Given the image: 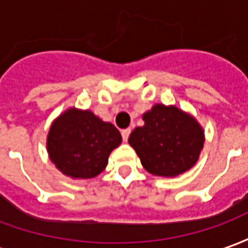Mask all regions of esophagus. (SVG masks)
Wrapping results in <instances>:
<instances>
[{
	"instance_id": "obj_1",
	"label": "esophagus",
	"mask_w": 248,
	"mask_h": 248,
	"mask_svg": "<svg viewBox=\"0 0 248 248\" xmlns=\"http://www.w3.org/2000/svg\"><path fill=\"white\" fill-rule=\"evenodd\" d=\"M130 133H131V130L130 129H124L121 131V134H122V140H124V142H127V140H129Z\"/></svg>"
}]
</instances>
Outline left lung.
Returning <instances> with one entry per match:
<instances>
[{"mask_svg":"<svg viewBox=\"0 0 248 248\" xmlns=\"http://www.w3.org/2000/svg\"><path fill=\"white\" fill-rule=\"evenodd\" d=\"M143 121L145 124L130 134L129 143L147 171L175 177L195 165L204 142L195 119L175 106L155 105Z\"/></svg>","mask_w":248,"mask_h":248,"instance_id":"1","label":"left lung"}]
</instances>
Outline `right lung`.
<instances>
[{
    "label": "right lung",
    "mask_w": 248,
    "mask_h": 248,
    "mask_svg": "<svg viewBox=\"0 0 248 248\" xmlns=\"http://www.w3.org/2000/svg\"><path fill=\"white\" fill-rule=\"evenodd\" d=\"M121 142L122 137L114 124L103 122L89 110L70 108L50 127L47 151L63 174L87 179L105 170L110 153Z\"/></svg>",
    "instance_id": "1"
}]
</instances>
